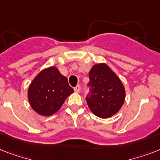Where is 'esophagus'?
Returning a JSON list of instances; mask_svg holds the SVG:
<instances>
[{"mask_svg": "<svg viewBox=\"0 0 160 160\" xmlns=\"http://www.w3.org/2000/svg\"><path fill=\"white\" fill-rule=\"evenodd\" d=\"M80 85H76V87H75V93H80Z\"/></svg>", "mask_w": 160, "mask_h": 160, "instance_id": "1", "label": "esophagus"}]
</instances>
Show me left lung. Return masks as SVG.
<instances>
[{"label":"left lung","mask_w":160,"mask_h":160,"mask_svg":"<svg viewBox=\"0 0 160 160\" xmlns=\"http://www.w3.org/2000/svg\"><path fill=\"white\" fill-rule=\"evenodd\" d=\"M90 94L88 106L97 117L107 119L121 109L125 100V89L118 75L105 63L94 65L89 72Z\"/></svg>","instance_id":"left-lung-1"}]
</instances>
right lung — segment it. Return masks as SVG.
Masks as SVG:
<instances>
[{"label":"right lung","mask_w":160,"mask_h":160,"mask_svg":"<svg viewBox=\"0 0 160 160\" xmlns=\"http://www.w3.org/2000/svg\"><path fill=\"white\" fill-rule=\"evenodd\" d=\"M74 90L67 78L57 67L46 68L34 78L28 88V100L34 111L42 116H51L61 108Z\"/></svg>","instance_id":"add662e5"}]
</instances>
